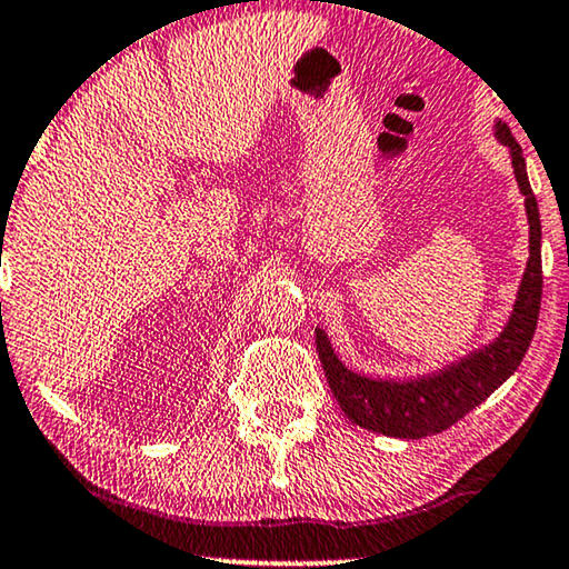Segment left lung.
Instances as JSON below:
<instances>
[{
	"label": "left lung",
	"instance_id": "obj_1",
	"mask_svg": "<svg viewBox=\"0 0 569 569\" xmlns=\"http://www.w3.org/2000/svg\"><path fill=\"white\" fill-rule=\"evenodd\" d=\"M492 129L497 142L508 147L518 191L526 197L528 217V263L508 321L489 345L473 349L471 355L446 365L442 370L407 380L370 378L349 370L333 352L329 333L316 329V349L333 399L339 401L341 411L365 430L403 440H419L448 430L518 370L528 345H531L541 308L539 204H536L531 183H528L523 150L512 139L508 123L495 119Z\"/></svg>",
	"mask_w": 569,
	"mask_h": 569
}]
</instances>
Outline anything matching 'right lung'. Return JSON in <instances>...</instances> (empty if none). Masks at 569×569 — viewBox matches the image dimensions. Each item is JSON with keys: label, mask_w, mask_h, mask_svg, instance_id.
I'll use <instances>...</instances> for the list:
<instances>
[{"label": "right lung", "mask_w": 569, "mask_h": 569, "mask_svg": "<svg viewBox=\"0 0 569 569\" xmlns=\"http://www.w3.org/2000/svg\"><path fill=\"white\" fill-rule=\"evenodd\" d=\"M2 243H4V240H2Z\"/></svg>", "instance_id": "add662e5"}]
</instances>
